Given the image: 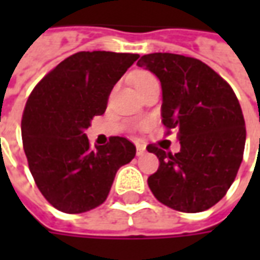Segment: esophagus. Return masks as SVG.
I'll list each match as a JSON object with an SVG mask.
<instances>
[{
  "instance_id": "34e87169",
  "label": "esophagus",
  "mask_w": 260,
  "mask_h": 260,
  "mask_svg": "<svg viewBox=\"0 0 260 260\" xmlns=\"http://www.w3.org/2000/svg\"><path fill=\"white\" fill-rule=\"evenodd\" d=\"M146 153V146L143 143H136V154L138 156H143Z\"/></svg>"
}]
</instances>
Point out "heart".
I'll list each match as a JSON object with an SVG mask.
<instances>
[{"label":"heart","instance_id":"obj_1","mask_svg":"<svg viewBox=\"0 0 260 260\" xmlns=\"http://www.w3.org/2000/svg\"><path fill=\"white\" fill-rule=\"evenodd\" d=\"M152 79H156V78H154L150 72L142 71V72H138V74L135 75V78H134V85H135V87H138V86L143 85V83H146V82H149V80Z\"/></svg>","mask_w":260,"mask_h":260}]
</instances>
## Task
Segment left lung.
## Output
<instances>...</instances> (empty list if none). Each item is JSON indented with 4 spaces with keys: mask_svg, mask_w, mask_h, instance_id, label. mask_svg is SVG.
Returning a JSON list of instances; mask_svg holds the SVG:
<instances>
[{
    "mask_svg": "<svg viewBox=\"0 0 260 260\" xmlns=\"http://www.w3.org/2000/svg\"><path fill=\"white\" fill-rule=\"evenodd\" d=\"M138 67L161 83V117L178 129L175 154L149 145L160 160L147 184L158 202L174 210L198 213L214 206L238 173L245 147V121L225 80L199 59L178 54L143 55Z\"/></svg>",
    "mask_w": 260,
    "mask_h": 260,
    "instance_id": "obj_1",
    "label": "left lung"
}]
</instances>
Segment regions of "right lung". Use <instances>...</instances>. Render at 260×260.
Listing matches in <instances>:
<instances>
[{"label": "right lung", "mask_w": 260, "mask_h": 260, "mask_svg": "<svg viewBox=\"0 0 260 260\" xmlns=\"http://www.w3.org/2000/svg\"><path fill=\"white\" fill-rule=\"evenodd\" d=\"M138 54L80 51L33 89L22 117V141L37 188L55 209L83 213L107 199L119 167L135 157L121 136L91 149L85 131L102 115L114 85Z\"/></svg>", "instance_id": "obj_1"}]
</instances>
